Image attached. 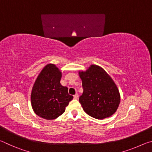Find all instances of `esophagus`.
I'll return each mask as SVG.
<instances>
[{
  "label": "esophagus",
  "instance_id": "1",
  "mask_svg": "<svg viewBox=\"0 0 152 152\" xmlns=\"http://www.w3.org/2000/svg\"><path fill=\"white\" fill-rule=\"evenodd\" d=\"M78 98V94H76L75 95H74V99H77Z\"/></svg>",
  "mask_w": 152,
  "mask_h": 152
}]
</instances>
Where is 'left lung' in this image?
Wrapping results in <instances>:
<instances>
[{
  "mask_svg": "<svg viewBox=\"0 0 152 152\" xmlns=\"http://www.w3.org/2000/svg\"><path fill=\"white\" fill-rule=\"evenodd\" d=\"M84 91L79 98L82 109L97 119L109 117L117 111L121 96L116 84L101 66L92 64L86 71H79Z\"/></svg>",
  "mask_w": 152,
  "mask_h": 152,
  "instance_id": "obj_1",
  "label": "left lung"
}]
</instances>
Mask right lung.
I'll use <instances>...</instances> for the list:
<instances>
[{"mask_svg":"<svg viewBox=\"0 0 152 152\" xmlns=\"http://www.w3.org/2000/svg\"><path fill=\"white\" fill-rule=\"evenodd\" d=\"M61 72L53 64L42 69L33 84L31 102L36 115L47 120L55 119L64 113L73 96L60 84Z\"/></svg>","mask_w":152,"mask_h":152,"instance_id":"right-lung-1","label":"right lung"}]
</instances>
